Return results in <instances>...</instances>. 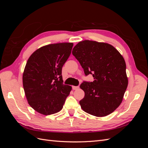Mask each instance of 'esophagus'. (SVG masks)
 <instances>
[{
	"instance_id": "esophagus-1",
	"label": "esophagus",
	"mask_w": 148,
	"mask_h": 148,
	"mask_svg": "<svg viewBox=\"0 0 148 148\" xmlns=\"http://www.w3.org/2000/svg\"><path fill=\"white\" fill-rule=\"evenodd\" d=\"M72 89L73 90H77V89H79V86H72Z\"/></svg>"
}]
</instances>
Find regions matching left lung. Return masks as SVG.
<instances>
[{
	"label": "left lung",
	"mask_w": 148,
	"mask_h": 148,
	"mask_svg": "<svg viewBox=\"0 0 148 148\" xmlns=\"http://www.w3.org/2000/svg\"><path fill=\"white\" fill-rule=\"evenodd\" d=\"M84 70L91 74L92 82H83L80 88L84 97L79 101L82 109L96 117H104L117 108L128 86L126 64L122 56L110 44L85 40L72 51Z\"/></svg>",
	"instance_id": "1"
}]
</instances>
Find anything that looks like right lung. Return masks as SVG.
Segmentation results:
<instances>
[{
  "mask_svg": "<svg viewBox=\"0 0 148 148\" xmlns=\"http://www.w3.org/2000/svg\"><path fill=\"white\" fill-rule=\"evenodd\" d=\"M73 43L49 44L29 57L23 74V85L29 106L38 112L51 115L63 108L71 87L64 84L62 66L69 57Z\"/></svg>",
  "mask_w": 148,
  "mask_h": 148,
  "instance_id": "add662e5",
  "label": "right lung"
}]
</instances>
